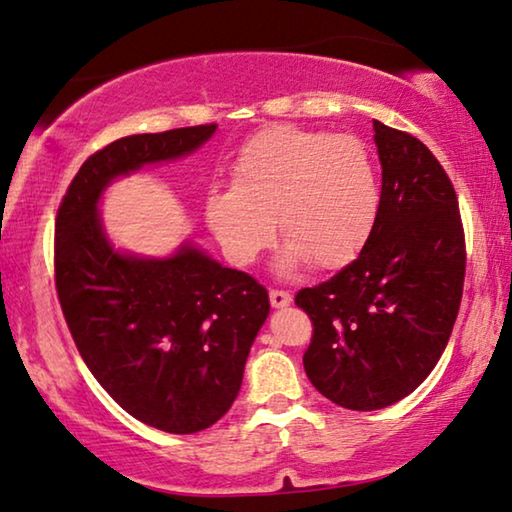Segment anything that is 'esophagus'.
Wrapping results in <instances>:
<instances>
[{"label":"esophagus","mask_w":512,"mask_h":512,"mask_svg":"<svg viewBox=\"0 0 512 512\" xmlns=\"http://www.w3.org/2000/svg\"><path fill=\"white\" fill-rule=\"evenodd\" d=\"M269 299H271L273 308H285V306L292 304V294L285 292V290H271Z\"/></svg>","instance_id":"34e87169"}]
</instances>
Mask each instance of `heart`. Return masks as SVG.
<instances>
[{"mask_svg":"<svg viewBox=\"0 0 512 512\" xmlns=\"http://www.w3.org/2000/svg\"><path fill=\"white\" fill-rule=\"evenodd\" d=\"M378 208V176L362 143L290 125L255 134L232 164V187H213L204 201L208 227L239 266L269 246L276 220L285 241L280 271L350 264L369 241Z\"/></svg>","mask_w":512,"mask_h":512,"instance_id":"1","label":"heart"}]
</instances>
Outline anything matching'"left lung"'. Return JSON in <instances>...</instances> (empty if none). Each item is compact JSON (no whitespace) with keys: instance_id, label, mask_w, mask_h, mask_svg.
Instances as JSON below:
<instances>
[{"instance_id":"left-lung-1","label":"left lung","mask_w":512,"mask_h":512,"mask_svg":"<svg viewBox=\"0 0 512 512\" xmlns=\"http://www.w3.org/2000/svg\"><path fill=\"white\" fill-rule=\"evenodd\" d=\"M380 208L362 253L294 304L313 320L304 369L336 406L378 410L429 376L457 320L466 253L457 194L431 150L373 120Z\"/></svg>"}]
</instances>
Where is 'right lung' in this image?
<instances>
[{"mask_svg": "<svg viewBox=\"0 0 512 512\" xmlns=\"http://www.w3.org/2000/svg\"><path fill=\"white\" fill-rule=\"evenodd\" d=\"M218 125L134 134L78 169L55 220V287L76 348L120 408L169 434L232 408L269 292L185 239L167 257L115 248L99 204L113 181L192 155Z\"/></svg>", "mask_w": 512, "mask_h": 512, "instance_id": "right-lung-1", "label": "right lung"}]
</instances>
